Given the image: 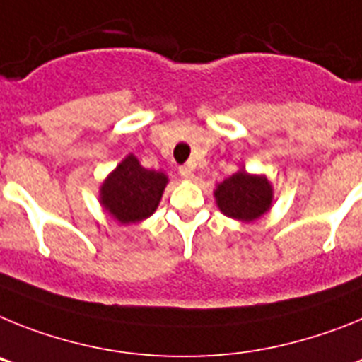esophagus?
<instances>
[{
  "label": "esophagus",
  "mask_w": 362,
  "mask_h": 362,
  "mask_svg": "<svg viewBox=\"0 0 362 362\" xmlns=\"http://www.w3.org/2000/svg\"><path fill=\"white\" fill-rule=\"evenodd\" d=\"M178 173H180V177L185 178V180H191V178L194 177L193 169H191L189 165H182V168L178 169Z\"/></svg>",
  "instance_id": "1"
}]
</instances>
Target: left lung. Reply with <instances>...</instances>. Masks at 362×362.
Instances as JSON below:
<instances>
[{
	"instance_id": "1",
	"label": "left lung",
	"mask_w": 362,
	"mask_h": 362,
	"mask_svg": "<svg viewBox=\"0 0 362 362\" xmlns=\"http://www.w3.org/2000/svg\"><path fill=\"white\" fill-rule=\"evenodd\" d=\"M216 206L226 216L240 222H253L269 211L273 187L264 175L237 171L215 189Z\"/></svg>"
}]
</instances>
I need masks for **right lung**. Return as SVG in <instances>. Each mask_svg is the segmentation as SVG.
<instances>
[{
  "label": "right lung",
  "instance_id": "add662e5",
  "mask_svg": "<svg viewBox=\"0 0 362 362\" xmlns=\"http://www.w3.org/2000/svg\"><path fill=\"white\" fill-rule=\"evenodd\" d=\"M168 177L140 165L134 155H129L100 187V204L120 224H136L156 211Z\"/></svg>",
  "mask_w": 362,
  "mask_h": 362
}]
</instances>
